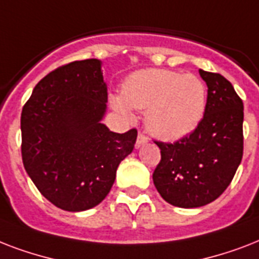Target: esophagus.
<instances>
[{"label": "esophagus", "mask_w": 259, "mask_h": 259, "mask_svg": "<svg viewBox=\"0 0 259 259\" xmlns=\"http://www.w3.org/2000/svg\"><path fill=\"white\" fill-rule=\"evenodd\" d=\"M146 142H148V137H146L144 133H138V137H137V142H136V148H141L142 145H145Z\"/></svg>", "instance_id": "obj_1"}]
</instances>
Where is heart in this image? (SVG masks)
<instances>
[{
	"label": "heart",
	"instance_id": "b5f03b06",
	"mask_svg": "<svg viewBox=\"0 0 259 259\" xmlns=\"http://www.w3.org/2000/svg\"><path fill=\"white\" fill-rule=\"evenodd\" d=\"M111 105L127 117L132 107L146 110L145 123L154 136L179 140L191 133L204 115L205 87L192 74L142 70L126 79L122 95L111 97Z\"/></svg>",
	"mask_w": 259,
	"mask_h": 259
}]
</instances>
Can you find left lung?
Here are the masks:
<instances>
[{
	"instance_id": "left-lung-1",
	"label": "left lung",
	"mask_w": 259,
	"mask_h": 259,
	"mask_svg": "<svg viewBox=\"0 0 259 259\" xmlns=\"http://www.w3.org/2000/svg\"><path fill=\"white\" fill-rule=\"evenodd\" d=\"M199 74L208 90L197 127L176 142L154 141L161 160L153 183L164 200L181 208L201 207L221 196L243 156V102L225 76Z\"/></svg>"
}]
</instances>
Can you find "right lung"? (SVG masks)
Returning <instances> with one entry per match:
<instances>
[{
  "instance_id": "add662e5",
  "label": "right lung",
  "mask_w": 259,
  "mask_h": 259,
  "mask_svg": "<svg viewBox=\"0 0 259 259\" xmlns=\"http://www.w3.org/2000/svg\"><path fill=\"white\" fill-rule=\"evenodd\" d=\"M106 102L101 62L87 59L44 76L22 107L24 168L58 208L78 212L99 204L133 150L137 129L119 134L101 123Z\"/></svg>"
}]
</instances>
